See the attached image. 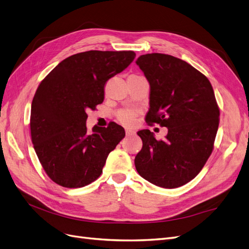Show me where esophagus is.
<instances>
[{"mask_svg":"<svg viewBox=\"0 0 249 249\" xmlns=\"http://www.w3.org/2000/svg\"><path fill=\"white\" fill-rule=\"evenodd\" d=\"M125 133H126V136H133L135 134V131L132 129H126Z\"/></svg>","mask_w":249,"mask_h":249,"instance_id":"1","label":"esophagus"}]
</instances>
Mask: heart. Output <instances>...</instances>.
<instances>
[{"instance_id": "heart-1", "label": "heart", "mask_w": 249, "mask_h": 249, "mask_svg": "<svg viewBox=\"0 0 249 249\" xmlns=\"http://www.w3.org/2000/svg\"><path fill=\"white\" fill-rule=\"evenodd\" d=\"M131 77H141V76H136V75H131ZM137 113L135 110L132 109H121L117 113V119L119 120V122H121L123 125L129 126L133 123L134 119L136 117Z\"/></svg>"}]
</instances>
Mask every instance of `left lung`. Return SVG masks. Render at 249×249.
Listing matches in <instances>:
<instances>
[{
    "instance_id": "8db88e82",
    "label": "left lung",
    "mask_w": 249,
    "mask_h": 249,
    "mask_svg": "<svg viewBox=\"0 0 249 249\" xmlns=\"http://www.w3.org/2000/svg\"><path fill=\"white\" fill-rule=\"evenodd\" d=\"M136 64L150 83L148 125L167 127L165 140L137 132L142 148L134 163L140 176L165 189L197 177L214 148L219 107L209 80L188 62L163 53L141 55Z\"/></svg>"
}]
</instances>
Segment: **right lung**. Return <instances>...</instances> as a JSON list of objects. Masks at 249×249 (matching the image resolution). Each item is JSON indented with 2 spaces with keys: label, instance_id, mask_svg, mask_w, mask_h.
I'll return each instance as SVG.
<instances>
[{
  "label": "right lung",
  "instance_id": "obj_1",
  "mask_svg": "<svg viewBox=\"0 0 249 249\" xmlns=\"http://www.w3.org/2000/svg\"><path fill=\"white\" fill-rule=\"evenodd\" d=\"M135 58L133 51L90 50L62 60L46 76L31 109L34 149L46 174L57 185L76 189L96 180L108 154L124 139L115 122L87 131V112L103 104L108 79Z\"/></svg>",
  "mask_w": 249,
  "mask_h": 249
}]
</instances>
